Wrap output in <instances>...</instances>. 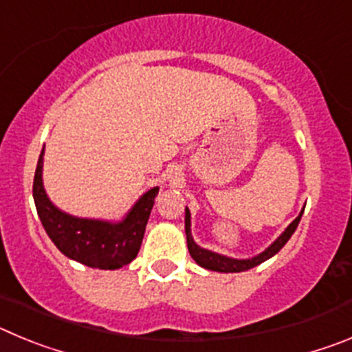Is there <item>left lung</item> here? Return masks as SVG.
<instances>
[{
  "label": "left lung",
  "instance_id": "1",
  "mask_svg": "<svg viewBox=\"0 0 352 352\" xmlns=\"http://www.w3.org/2000/svg\"><path fill=\"white\" fill-rule=\"evenodd\" d=\"M301 214H303V211H301L296 219L292 220L291 226H289L287 229H285V231L282 232L278 238H276L275 243L270 245V247L266 248L263 254H259V256H256V257H252V259H231V257L220 256V254H214V252L204 250V248L197 247V245L194 243V239H192V234H190V211H188V208H186V210H185L186 245H188V252H190V256L194 257L195 263H197L199 266H203V268L211 270V272H220V273L247 272V270L254 268V266H257V264L264 263L266 259H270V257L275 256L276 252L280 250V248L284 247L285 243H287L289 238L292 236V232L296 231L298 223H300Z\"/></svg>",
  "mask_w": 352,
  "mask_h": 352
}]
</instances>
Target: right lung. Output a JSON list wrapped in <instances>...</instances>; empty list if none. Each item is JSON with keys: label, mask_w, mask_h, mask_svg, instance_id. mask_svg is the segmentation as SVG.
I'll return each mask as SVG.
<instances>
[{"label": "right lung", "mask_w": 352, "mask_h": 352, "mask_svg": "<svg viewBox=\"0 0 352 352\" xmlns=\"http://www.w3.org/2000/svg\"><path fill=\"white\" fill-rule=\"evenodd\" d=\"M42 162L43 149L33 179V197L43 229L52 243L67 257L91 268L116 270L132 263L141 248L158 188L146 192L120 223L76 219L49 201L42 183Z\"/></svg>", "instance_id": "1"}]
</instances>
